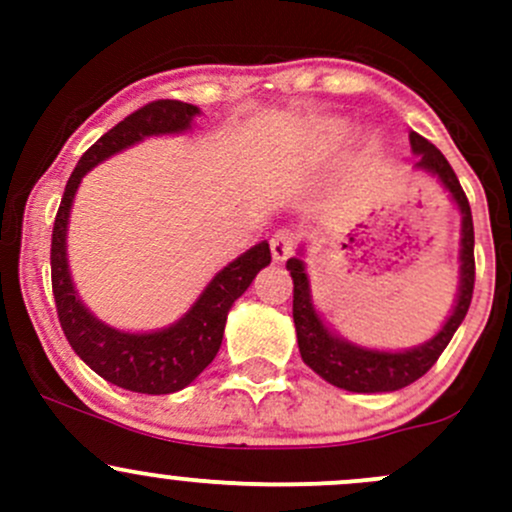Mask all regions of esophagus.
<instances>
[{
	"label": "esophagus",
	"instance_id": "esophagus-1",
	"mask_svg": "<svg viewBox=\"0 0 512 512\" xmlns=\"http://www.w3.org/2000/svg\"><path fill=\"white\" fill-rule=\"evenodd\" d=\"M294 247H297V235L292 230H277L270 240L272 257L277 262H285L294 255Z\"/></svg>",
	"mask_w": 512,
	"mask_h": 512
}]
</instances>
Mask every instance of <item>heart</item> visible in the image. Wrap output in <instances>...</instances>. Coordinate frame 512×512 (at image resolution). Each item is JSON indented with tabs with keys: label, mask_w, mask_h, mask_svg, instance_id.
<instances>
[{
	"label": "heart",
	"mask_w": 512,
	"mask_h": 512,
	"mask_svg": "<svg viewBox=\"0 0 512 512\" xmlns=\"http://www.w3.org/2000/svg\"><path fill=\"white\" fill-rule=\"evenodd\" d=\"M347 133H349V128L344 126V123H329V128H327V136L332 143L344 141V136H347Z\"/></svg>",
	"instance_id": "heart-1"
}]
</instances>
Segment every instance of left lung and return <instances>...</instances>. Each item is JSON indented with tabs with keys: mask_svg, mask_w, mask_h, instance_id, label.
<instances>
[{
	"mask_svg": "<svg viewBox=\"0 0 512 512\" xmlns=\"http://www.w3.org/2000/svg\"><path fill=\"white\" fill-rule=\"evenodd\" d=\"M409 141L416 156L414 168L438 178V183L448 190L453 205L461 213V250H458V262H461L458 275L461 277H458L456 302H453V309L443 327L431 339H426L418 347L389 352V349L361 347V344L339 337L324 324L322 314L314 307L312 282H309L307 265L302 260L304 245L299 247L297 257L287 260V270L294 282L292 317L302 361L324 381H329L337 389L354 391V394H386V391H399L421 379L436 364L443 349L448 347L456 329L466 319L468 307H471L473 282H476L471 205H468L466 193H463L461 183H458L456 173H453L451 163L443 158V153L426 138L418 136L416 131L409 133Z\"/></svg>",
	"mask_w": 512,
	"mask_h": 512,
	"instance_id": "8db88e82",
	"label": "left lung"
}]
</instances>
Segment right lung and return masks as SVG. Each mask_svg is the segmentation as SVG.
Listing matches in <instances>:
<instances>
[{
  "label": "right lung",
  "instance_id": "add662e5",
  "mask_svg": "<svg viewBox=\"0 0 512 512\" xmlns=\"http://www.w3.org/2000/svg\"><path fill=\"white\" fill-rule=\"evenodd\" d=\"M200 108L183 101H153L138 108L118 126L103 133L84 153L66 183L59 213L51 235V287H54L56 312L71 349L89 364L98 376L121 389L138 394H175L193 384L205 366L220 352L227 312L237 297L245 294L257 272L272 262L267 240L257 242L240 257L227 262L205 285L188 312L173 324L153 332H126L101 322L79 297L66 255V235L74 208L76 190L89 170L98 163L151 136H178L193 128Z\"/></svg>",
  "mask_w": 512,
  "mask_h": 512
}]
</instances>
